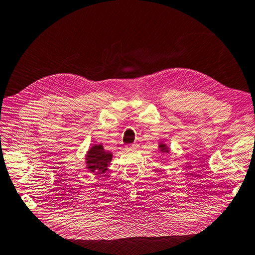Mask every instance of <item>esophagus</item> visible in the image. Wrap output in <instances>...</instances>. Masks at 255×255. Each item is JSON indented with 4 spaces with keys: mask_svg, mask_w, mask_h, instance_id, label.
I'll return each mask as SVG.
<instances>
[{
    "mask_svg": "<svg viewBox=\"0 0 255 255\" xmlns=\"http://www.w3.org/2000/svg\"><path fill=\"white\" fill-rule=\"evenodd\" d=\"M137 144H128L126 145V149L127 150H134V149H137Z\"/></svg>",
    "mask_w": 255,
    "mask_h": 255,
    "instance_id": "obj_1",
    "label": "esophagus"
}]
</instances>
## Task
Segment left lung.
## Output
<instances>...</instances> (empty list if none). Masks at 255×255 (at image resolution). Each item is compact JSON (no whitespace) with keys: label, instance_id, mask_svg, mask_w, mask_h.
Instances as JSON below:
<instances>
[{"label":"left lung","instance_id":"8db88e82","mask_svg":"<svg viewBox=\"0 0 255 255\" xmlns=\"http://www.w3.org/2000/svg\"><path fill=\"white\" fill-rule=\"evenodd\" d=\"M158 148H159L160 152H163V153H169V152H170V150H169V148H168V145L165 144V143H163V142L159 143Z\"/></svg>","mask_w":255,"mask_h":255}]
</instances>
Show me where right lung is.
I'll return each mask as SVG.
<instances>
[{
    "label": "right lung",
    "instance_id": "add662e5",
    "mask_svg": "<svg viewBox=\"0 0 255 255\" xmlns=\"http://www.w3.org/2000/svg\"><path fill=\"white\" fill-rule=\"evenodd\" d=\"M113 158V153L106 151L102 144H92L86 154V165L89 172L102 174L107 170Z\"/></svg>",
    "mask_w": 255,
    "mask_h": 255
}]
</instances>
